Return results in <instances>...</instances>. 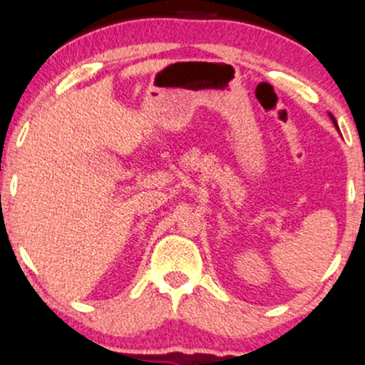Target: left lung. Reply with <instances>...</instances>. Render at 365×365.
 I'll list each match as a JSON object with an SVG mask.
<instances>
[{
	"label": "left lung",
	"mask_w": 365,
	"mask_h": 365,
	"mask_svg": "<svg viewBox=\"0 0 365 365\" xmlns=\"http://www.w3.org/2000/svg\"><path fill=\"white\" fill-rule=\"evenodd\" d=\"M330 118H331V120H333V124H335V125H336V120H335V117H333V115H331V113H330Z\"/></svg>",
	"instance_id": "left-lung-1"
}]
</instances>
